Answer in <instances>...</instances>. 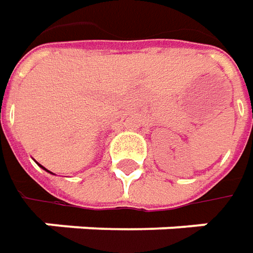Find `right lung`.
<instances>
[{
  "instance_id": "add662e5",
  "label": "right lung",
  "mask_w": 253,
  "mask_h": 253,
  "mask_svg": "<svg viewBox=\"0 0 253 253\" xmlns=\"http://www.w3.org/2000/svg\"><path fill=\"white\" fill-rule=\"evenodd\" d=\"M42 168H43V166H42ZM43 169H44V168H43ZM44 170H46V169H44Z\"/></svg>"
}]
</instances>
